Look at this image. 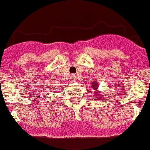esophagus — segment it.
<instances>
[{
	"label": "esophagus",
	"instance_id": "34e87169",
	"mask_svg": "<svg viewBox=\"0 0 150 150\" xmlns=\"http://www.w3.org/2000/svg\"><path fill=\"white\" fill-rule=\"evenodd\" d=\"M71 81H72V82H75V81H76V76H75V75H71Z\"/></svg>",
	"mask_w": 150,
	"mask_h": 150
}]
</instances>
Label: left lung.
Listing matches in <instances>:
<instances>
[{
    "instance_id": "1",
    "label": "left lung",
    "mask_w": 150,
    "mask_h": 150,
    "mask_svg": "<svg viewBox=\"0 0 150 150\" xmlns=\"http://www.w3.org/2000/svg\"><path fill=\"white\" fill-rule=\"evenodd\" d=\"M92 88H93V89L94 90H96V91H95L94 92V93H95V95H96V96H97V98H98V100H99V99H100V97H101V95L99 94V92H98V91H97V88H98V82H97V81H93V82H92Z\"/></svg>"
}]
</instances>
